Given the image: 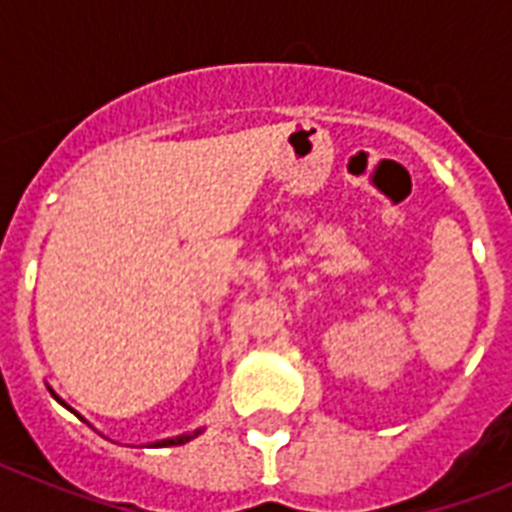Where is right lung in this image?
Listing matches in <instances>:
<instances>
[{"label":"right lung","instance_id":"obj_1","mask_svg":"<svg viewBox=\"0 0 512 512\" xmlns=\"http://www.w3.org/2000/svg\"><path fill=\"white\" fill-rule=\"evenodd\" d=\"M50 393H52V396H55V401H58V404H63V406H66V409H71V406H68L66 401H63V398H60L58 393H55V390L50 388ZM71 412H74V409H71ZM199 433H201V430H193V433H183V436L164 438V441H156V444H151V446H180V444H185V441H191V438L199 436Z\"/></svg>","mask_w":512,"mask_h":512}]
</instances>
